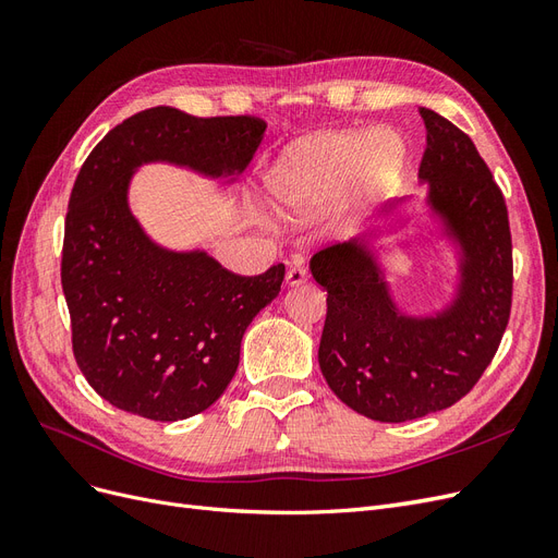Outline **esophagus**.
<instances>
[{
    "mask_svg": "<svg viewBox=\"0 0 558 558\" xmlns=\"http://www.w3.org/2000/svg\"><path fill=\"white\" fill-rule=\"evenodd\" d=\"M305 281H307V269L305 267L295 265V267L289 269V272H286V286H300Z\"/></svg>",
    "mask_w": 558,
    "mask_h": 558,
    "instance_id": "34e87169",
    "label": "esophagus"
}]
</instances>
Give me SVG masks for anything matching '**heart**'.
Listing matches in <instances>:
<instances>
[{
    "label": "heart",
    "mask_w": 558,
    "mask_h": 558,
    "mask_svg": "<svg viewBox=\"0 0 558 558\" xmlns=\"http://www.w3.org/2000/svg\"><path fill=\"white\" fill-rule=\"evenodd\" d=\"M408 165L393 130H328L289 146L265 174L275 211L291 223L324 216L337 199L361 216L388 195Z\"/></svg>",
    "instance_id": "1"
}]
</instances>
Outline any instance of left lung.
<instances>
[{
    "label": "left lung",
    "instance_id": "1",
    "mask_svg": "<svg viewBox=\"0 0 558 558\" xmlns=\"http://www.w3.org/2000/svg\"><path fill=\"white\" fill-rule=\"evenodd\" d=\"M426 150L418 183L426 238L445 242L456 260L449 298L414 314L388 281V234L408 226L391 199L359 238L318 251L314 281L328 293L318 365L347 408L384 424H402L459 402L492 363L510 318L512 240L508 207L475 144L445 116L418 109ZM424 240V232L421 238ZM410 248V240L398 242Z\"/></svg>",
    "mask_w": 558,
    "mask_h": 558
}]
</instances>
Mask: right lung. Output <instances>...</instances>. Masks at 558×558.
<instances>
[{
  "label": "right lung",
  "instance_id": "right-lung-1",
  "mask_svg": "<svg viewBox=\"0 0 558 558\" xmlns=\"http://www.w3.org/2000/svg\"><path fill=\"white\" fill-rule=\"evenodd\" d=\"M265 128L251 116L154 107L107 132L83 162L64 221L62 291L74 359L113 408L154 421L205 412L238 373L242 337L286 275L279 263L240 277L205 248L160 246L130 209L132 177L167 162L234 185Z\"/></svg>",
  "mask_w": 558,
  "mask_h": 558
}]
</instances>
